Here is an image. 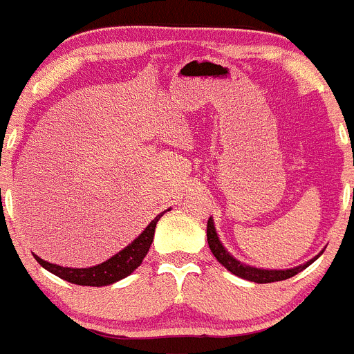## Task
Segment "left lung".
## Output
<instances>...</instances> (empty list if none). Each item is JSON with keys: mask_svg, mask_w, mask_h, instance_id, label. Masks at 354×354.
Returning a JSON list of instances; mask_svg holds the SVG:
<instances>
[{"mask_svg": "<svg viewBox=\"0 0 354 354\" xmlns=\"http://www.w3.org/2000/svg\"><path fill=\"white\" fill-rule=\"evenodd\" d=\"M207 244H209V250L214 255V259L222 263L227 270H230V272L236 274V276L243 277V279H246V281L260 283V285H262V283L283 281V279H288V277L295 276V274H299L300 270H304L306 267L311 266V263L323 253V252L318 253L315 259L307 260V262L302 263V266L292 267V269H260V267H255V266H248V263L241 262V260H237L236 257L230 255L229 250L223 246L220 237H218L216 229H214L213 216H209V220H207Z\"/></svg>", "mask_w": 354, "mask_h": 354, "instance_id": "1", "label": "left lung"}]
</instances>
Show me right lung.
<instances>
[{
	"mask_svg": "<svg viewBox=\"0 0 354 354\" xmlns=\"http://www.w3.org/2000/svg\"><path fill=\"white\" fill-rule=\"evenodd\" d=\"M166 211H171L166 209ZM164 211V213H166ZM164 213L157 214V216L148 223L147 229L132 241L131 244L120 250L118 253H115L111 259H108L106 262L97 263V266L92 267H82V269H77V267H62L57 266V263H50L47 260L39 259L38 255H35L36 262L47 269L48 272L55 274L57 277L64 279V281L73 283V285H80V286H108L113 285V283L120 281L124 277H127L129 274H132L138 267L141 266L143 259L147 257L148 250H150L151 243H153V234L155 227H157V222L160 220V216Z\"/></svg>",
	"mask_w": 354,
	"mask_h": 354,
	"instance_id": "right-lung-1",
	"label": "right lung"
}]
</instances>
